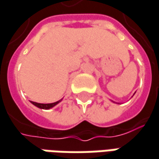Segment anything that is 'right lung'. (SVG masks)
<instances>
[{"label":"right lung","instance_id":"add662e5","mask_svg":"<svg viewBox=\"0 0 159 159\" xmlns=\"http://www.w3.org/2000/svg\"><path fill=\"white\" fill-rule=\"evenodd\" d=\"M62 99H61V100H59L57 102H54V103H50V104H40V103H37V102H33V101H30V103L32 104V105H34L35 107H39V108H40V109H45V110H48V109H51L53 107H55L56 105H58L60 102L61 101Z\"/></svg>","mask_w":159,"mask_h":159}]
</instances>
